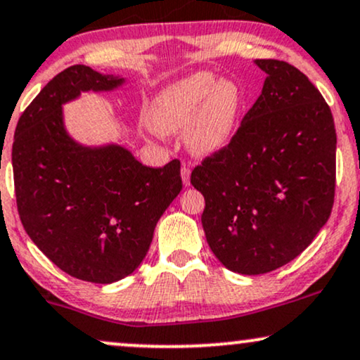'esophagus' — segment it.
Returning <instances> with one entry per match:
<instances>
[{
  "label": "esophagus",
  "mask_w": 360,
  "mask_h": 360,
  "mask_svg": "<svg viewBox=\"0 0 360 360\" xmlns=\"http://www.w3.org/2000/svg\"><path fill=\"white\" fill-rule=\"evenodd\" d=\"M190 173H192V170H190L188 167L181 168V180H184L185 187H188V185H190Z\"/></svg>",
  "instance_id": "obj_1"
}]
</instances>
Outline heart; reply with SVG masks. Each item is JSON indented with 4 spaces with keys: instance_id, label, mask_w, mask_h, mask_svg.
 <instances>
[{
    "instance_id": "b5f03b06",
    "label": "heart",
    "mask_w": 360,
    "mask_h": 360,
    "mask_svg": "<svg viewBox=\"0 0 360 360\" xmlns=\"http://www.w3.org/2000/svg\"><path fill=\"white\" fill-rule=\"evenodd\" d=\"M243 110V93L232 79L195 72L160 90L148 108L150 127L162 135L185 130V145L210 157L233 140Z\"/></svg>"
}]
</instances>
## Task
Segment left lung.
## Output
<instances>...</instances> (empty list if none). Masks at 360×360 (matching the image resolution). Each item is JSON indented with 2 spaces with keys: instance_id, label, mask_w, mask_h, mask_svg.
Here are the masks:
<instances>
[{
  "instance_id": "left-lung-1",
  "label": "left lung",
  "mask_w": 360,
  "mask_h": 360,
  "mask_svg": "<svg viewBox=\"0 0 360 360\" xmlns=\"http://www.w3.org/2000/svg\"><path fill=\"white\" fill-rule=\"evenodd\" d=\"M267 73L233 140L192 172L202 225L221 265L272 272L300 255L329 220L337 135L329 105L295 66L255 60Z\"/></svg>"
}]
</instances>
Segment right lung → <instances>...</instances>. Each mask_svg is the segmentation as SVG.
Listing matches in <instances>:
<instances>
[{"mask_svg":"<svg viewBox=\"0 0 360 360\" xmlns=\"http://www.w3.org/2000/svg\"><path fill=\"white\" fill-rule=\"evenodd\" d=\"M123 83L90 66H70L31 101L13 141L16 205L26 233L56 267L93 283L135 272L157 221L181 190L179 160L145 167L125 146H86L66 131L65 103Z\"/></svg>","mask_w":360,"mask_h":360,"instance_id":"obj_1","label":"right lung"}]
</instances>
